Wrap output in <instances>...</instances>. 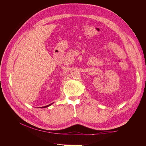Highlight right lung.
Listing matches in <instances>:
<instances>
[{
    "mask_svg": "<svg viewBox=\"0 0 146 146\" xmlns=\"http://www.w3.org/2000/svg\"><path fill=\"white\" fill-rule=\"evenodd\" d=\"M52 104H49V105H46V106H44V107H42V108H46V107H49V106H50V105H51Z\"/></svg>",
    "mask_w": 146,
    "mask_h": 146,
    "instance_id": "obj_1",
    "label": "right lung"
}]
</instances>
